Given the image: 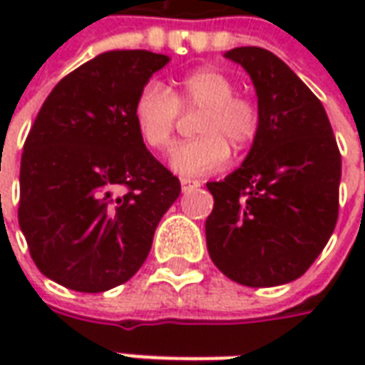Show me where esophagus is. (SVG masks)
<instances>
[{"label":"esophagus","instance_id":"34e87169","mask_svg":"<svg viewBox=\"0 0 365 365\" xmlns=\"http://www.w3.org/2000/svg\"><path fill=\"white\" fill-rule=\"evenodd\" d=\"M201 183L197 180H190V178H182V190L187 191V190H193V187H199Z\"/></svg>","mask_w":365,"mask_h":365}]
</instances>
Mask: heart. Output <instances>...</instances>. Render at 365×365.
Instances as JSON below:
<instances>
[{"label":"heart","instance_id":"obj_1","mask_svg":"<svg viewBox=\"0 0 365 365\" xmlns=\"http://www.w3.org/2000/svg\"><path fill=\"white\" fill-rule=\"evenodd\" d=\"M182 109L201 111L195 125L199 136L178 144L170 158L182 175L199 178L219 172L229 164L230 146L246 150L260 135L258 103L238 96L235 80L219 68H197L182 76L174 91L158 80H148L136 93L133 119L150 150L172 148Z\"/></svg>","mask_w":365,"mask_h":365}]
</instances>
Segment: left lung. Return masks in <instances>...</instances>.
Listing matches in <instances>:
<instances>
[{
  "instance_id": "1",
  "label": "left lung",
  "mask_w": 365,
  "mask_h": 365,
  "mask_svg": "<svg viewBox=\"0 0 365 365\" xmlns=\"http://www.w3.org/2000/svg\"><path fill=\"white\" fill-rule=\"evenodd\" d=\"M225 56L252 78L262 128L245 164L207 183V250L232 282L282 285L311 268L336 227L342 158L321 99L283 60L260 46Z\"/></svg>"
}]
</instances>
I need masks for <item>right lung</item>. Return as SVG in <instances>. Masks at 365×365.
I'll return each mask as SVG.
<instances>
[{
    "mask_svg": "<svg viewBox=\"0 0 365 365\" xmlns=\"http://www.w3.org/2000/svg\"><path fill=\"white\" fill-rule=\"evenodd\" d=\"M168 56L109 51L46 97L23 146L19 227L41 274L101 293L128 282L150 252L180 180L144 146L133 119L138 90Z\"/></svg>",
    "mask_w": 365,
    "mask_h": 365,
    "instance_id": "1",
    "label": "right lung"
}]
</instances>
